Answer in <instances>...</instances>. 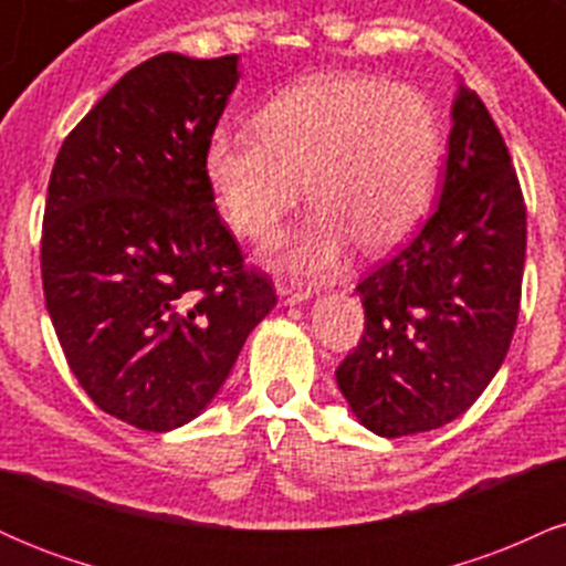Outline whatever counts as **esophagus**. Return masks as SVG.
I'll list each match as a JSON object with an SVG mask.
<instances>
[{
  "instance_id": "34e87169",
  "label": "esophagus",
  "mask_w": 566,
  "mask_h": 566,
  "mask_svg": "<svg viewBox=\"0 0 566 566\" xmlns=\"http://www.w3.org/2000/svg\"><path fill=\"white\" fill-rule=\"evenodd\" d=\"M276 290H279V295H282V301L290 303V305H292V303H303V301H308V297H311V287H308V284L279 282Z\"/></svg>"
}]
</instances>
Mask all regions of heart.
Instances as JSON below:
<instances>
[{"label":"heart","instance_id":"b5f03b06","mask_svg":"<svg viewBox=\"0 0 566 566\" xmlns=\"http://www.w3.org/2000/svg\"><path fill=\"white\" fill-rule=\"evenodd\" d=\"M255 135L216 129L205 180L239 237L271 242L301 205L311 212L287 252L303 271H327L350 242L394 250L433 201L441 129L428 97L373 74H319L292 84L255 114Z\"/></svg>","mask_w":566,"mask_h":566}]
</instances>
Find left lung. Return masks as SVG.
<instances>
[{
	"instance_id": "left-lung-1",
	"label": "left lung",
	"mask_w": 566,
	"mask_h": 566,
	"mask_svg": "<svg viewBox=\"0 0 566 566\" xmlns=\"http://www.w3.org/2000/svg\"><path fill=\"white\" fill-rule=\"evenodd\" d=\"M437 210L356 284L365 333L337 386L380 437L463 415L509 354L522 303L527 205L482 97L460 87Z\"/></svg>"
}]
</instances>
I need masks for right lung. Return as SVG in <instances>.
Masks as SVG:
<instances>
[{
  "label": "right lung",
  "instance_id": "add662e5",
  "mask_svg": "<svg viewBox=\"0 0 566 566\" xmlns=\"http://www.w3.org/2000/svg\"><path fill=\"white\" fill-rule=\"evenodd\" d=\"M239 55L129 69L57 151L42 284L71 373L103 412L170 431L212 401L276 305L205 180Z\"/></svg>",
  "mask_w": 566,
  "mask_h": 566
}]
</instances>
